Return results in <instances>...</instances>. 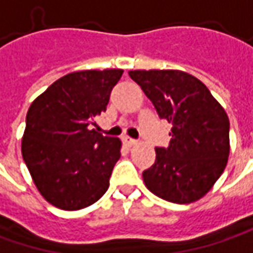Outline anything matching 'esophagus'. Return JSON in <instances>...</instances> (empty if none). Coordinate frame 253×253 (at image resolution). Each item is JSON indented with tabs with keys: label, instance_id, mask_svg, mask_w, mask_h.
Returning a JSON list of instances; mask_svg holds the SVG:
<instances>
[{
	"label": "esophagus",
	"instance_id": "esophagus-1",
	"mask_svg": "<svg viewBox=\"0 0 253 253\" xmlns=\"http://www.w3.org/2000/svg\"><path fill=\"white\" fill-rule=\"evenodd\" d=\"M122 141H124V144H125V145H128V146H133L138 144V141H136V139H132V138H129V136H124V138H122Z\"/></svg>",
	"mask_w": 253,
	"mask_h": 253
}]
</instances>
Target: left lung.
Masks as SVG:
<instances>
[{
  "label": "left lung",
  "instance_id": "8db88e82",
  "mask_svg": "<svg viewBox=\"0 0 253 253\" xmlns=\"http://www.w3.org/2000/svg\"><path fill=\"white\" fill-rule=\"evenodd\" d=\"M129 77L152 101L159 118L172 122L168 148L142 172L145 186L173 204H191L209 192L228 164L229 120L194 75L178 70H136Z\"/></svg>",
  "mask_w": 253,
  "mask_h": 253
}]
</instances>
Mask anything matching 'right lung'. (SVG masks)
<instances>
[{"label": "right lung", "instance_id": "obj_1", "mask_svg": "<svg viewBox=\"0 0 253 253\" xmlns=\"http://www.w3.org/2000/svg\"><path fill=\"white\" fill-rule=\"evenodd\" d=\"M122 72H71L49 85L28 109L21 152L37 189L51 205L78 211L107 192L122 144L88 126L107 109Z\"/></svg>", "mask_w": 253, "mask_h": 253}]
</instances>
